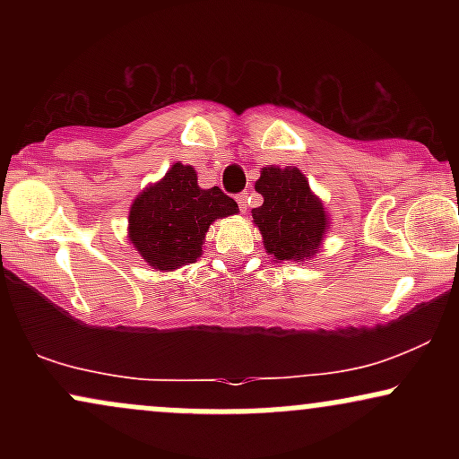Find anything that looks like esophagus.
<instances>
[{"mask_svg": "<svg viewBox=\"0 0 459 459\" xmlns=\"http://www.w3.org/2000/svg\"><path fill=\"white\" fill-rule=\"evenodd\" d=\"M237 204H239V212L241 213H246V200H247V194L246 192H241V194H237Z\"/></svg>", "mask_w": 459, "mask_h": 459, "instance_id": "34e87169", "label": "esophagus"}]
</instances>
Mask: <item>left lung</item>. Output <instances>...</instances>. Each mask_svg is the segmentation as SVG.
<instances>
[{"label": "left lung", "mask_w": 459, "mask_h": 459, "mask_svg": "<svg viewBox=\"0 0 459 459\" xmlns=\"http://www.w3.org/2000/svg\"><path fill=\"white\" fill-rule=\"evenodd\" d=\"M263 196L261 207L252 209L263 244L278 261L310 259L325 235L324 204L310 192L307 177L298 168H263L256 181Z\"/></svg>", "instance_id": "8db88e82"}]
</instances>
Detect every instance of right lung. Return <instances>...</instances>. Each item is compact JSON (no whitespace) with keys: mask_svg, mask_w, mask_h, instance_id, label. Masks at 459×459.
<instances>
[{"mask_svg":"<svg viewBox=\"0 0 459 459\" xmlns=\"http://www.w3.org/2000/svg\"><path fill=\"white\" fill-rule=\"evenodd\" d=\"M239 212L220 187H198L192 166L175 163L146 187L129 212V239L155 270H177L203 255L204 233L218 218Z\"/></svg>","mask_w":459,"mask_h":459,"instance_id":"right-lung-1","label":"right lung"}]
</instances>
